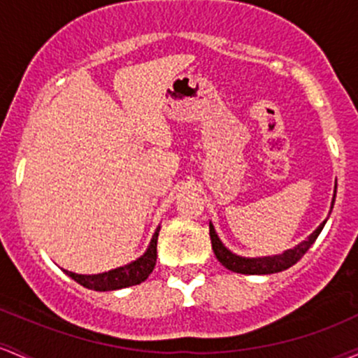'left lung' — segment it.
I'll list each match as a JSON object with an SVG mask.
<instances>
[{"mask_svg":"<svg viewBox=\"0 0 358 358\" xmlns=\"http://www.w3.org/2000/svg\"><path fill=\"white\" fill-rule=\"evenodd\" d=\"M335 197H336V188H335ZM333 203H335V199H333L331 206ZM324 224L326 221L323 224H320V227L314 231L311 236L306 239V241H302L301 245H297L294 250H287L282 255H275V257H265V258H243V257H238V255H233L221 241H219L212 224H209V234H210L212 250H214L215 258H217V260L221 262L227 270L236 273H245V275H266V273L282 272V270L289 268V266H292L294 263L299 262L306 255V251L311 248V245L316 241V238L320 236Z\"/></svg>","mask_w":358,"mask_h":358,"instance_id":"1","label":"left lung"}]
</instances>
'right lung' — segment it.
Wrapping results in <instances>:
<instances>
[{
  "mask_svg": "<svg viewBox=\"0 0 358 358\" xmlns=\"http://www.w3.org/2000/svg\"><path fill=\"white\" fill-rule=\"evenodd\" d=\"M158 234L159 227L156 229L146 253L139 260L129 263L125 266H120V268L110 270V272L98 275H80L68 272V270H64V272L73 280H76L78 284L92 290H115L141 284V282H144L151 275L152 268L156 265V257H158V250H156V246H158Z\"/></svg>",
  "mask_w": 358,
  "mask_h": 358,
  "instance_id": "add662e5",
  "label": "right lung"
}]
</instances>
